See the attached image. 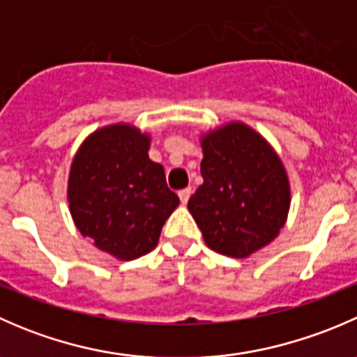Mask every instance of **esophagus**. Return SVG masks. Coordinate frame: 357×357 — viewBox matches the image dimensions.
Segmentation results:
<instances>
[{
	"label": "esophagus",
	"mask_w": 357,
	"mask_h": 357,
	"mask_svg": "<svg viewBox=\"0 0 357 357\" xmlns=\"http://www.w3.org/2000/svg\"><path fill=\"white\" fill-rule=\"evenodd\" d=\"M179 200L183 202V204H186V202H188V199H190V195H192V188H183V190H179Z\"/></svg>",
	"instance_id": "34e87169"
}]
</instances>
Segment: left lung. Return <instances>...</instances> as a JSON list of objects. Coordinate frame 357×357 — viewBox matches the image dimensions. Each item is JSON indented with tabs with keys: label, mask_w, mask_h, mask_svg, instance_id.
<instances>
[{
	"label": "left lung",
	"mask_w": 357,
	"mask_h": 357,
	"mask_svg": "<svg viewBox=\"0 0 357 357\" xmlns=\"http://www.w3.org/2000/svg\"><path fill=\"white\" fill-rule=\"evenodd\" d=\"M204 183L188 211L205 245L245 259L280 235L290 211V181L276 150L254 128L226 122L200 136Z\"/></svg>",
	"instance_id": "obj_1"
}]
</instances>
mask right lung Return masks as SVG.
<instances>
[{
    "label": "right lung",
    "mask_w": 357,
    "mask_h": 357,
    "mask_svg": "<svg viewBox=\"0 0 357 357\" xmlns=\"http://www.w3.org/2000/svg\"><path fill=\"white\" fill-rule=\"evenodd\" d=\"M152 136L128 122L93 131L75 152L67 181L72 221L102 252L132 261L157 247L179 205L164 167L150 160Z\"/></svg>",
    "instance_id": "right-lung-1"
}]
</instances>
